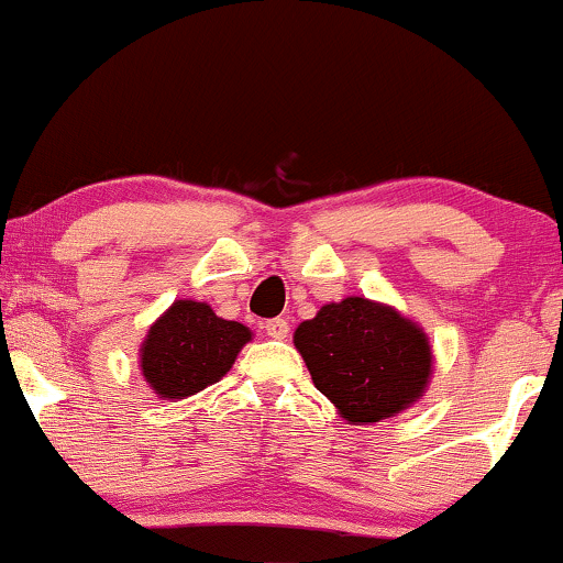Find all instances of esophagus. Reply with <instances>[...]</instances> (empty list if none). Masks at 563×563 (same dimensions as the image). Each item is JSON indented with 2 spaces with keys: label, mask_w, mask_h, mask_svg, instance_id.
<instances>
[{
  "label": "esophagus",
  "mask_w": 563,
  "mask_h": 563,
  "mask_svg": "<svg viewBox=\"0 0 563 563\" xmlns=\"http://www.w3.org/2000/svg\"><path fill=\"white\" fill-rule=\"evenodd\" d=\"M262 328H264V331H267L269 339H286L288 331H290L288 320H283V318H273V320H267V322H264Z\"/></svg>",
  "instance_id": "34e87169"
}]
</instances>
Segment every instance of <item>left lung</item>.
Returning <instances> with one entry per match:
<instances>
[{"label": "left lung", "instance_id": "obj_1", "mask_svg": "<svg viewBox=\"0 0 563 563\" xmlns=\"http://www.w3.org/2000/svg\"><path fill=\"white\" fill-rule=\"evenodd\" d=\"M294 344L314 386L352 423H378L421 397L431 376L429 339L384 303L349 296L296 328Z\"/></svg>", "mask_w": 563, "mask_h": 563}]
</instances>
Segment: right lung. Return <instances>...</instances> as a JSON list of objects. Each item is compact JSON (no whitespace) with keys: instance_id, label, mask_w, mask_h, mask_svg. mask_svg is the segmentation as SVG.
Listing matches in <instances>:
<instances>
[{"instance_id":"add662e5","label":"right lung","mask_w":563,"mask_h":563,"mask_svg":"<svg viewBox=\"0 0 563 563\" xmlns=\"http://www.w3.org/2000/svg\"><path fill=\"white\" fill-rule=\"evenodd\" d=\"M249 339V328L217 318L209 303L174 301L140 349L142 376L158 397H190L217 384Z\"/></svg>"}]
</instances>
